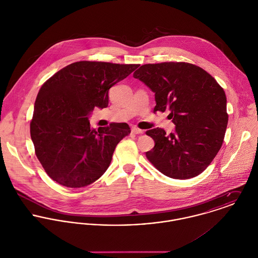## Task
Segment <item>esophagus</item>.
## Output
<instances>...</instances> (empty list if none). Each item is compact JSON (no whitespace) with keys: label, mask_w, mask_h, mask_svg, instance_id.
<instances>
[{"label":"esophagus","mask_w":258,"mask_h":258,"mask_svg":"<svg viewBox=\"0 0 258 258\" xmlns=\"http://www.w3.org/2000/svg\"><path fill=\"white\" fill-rule=\"evenodd\" d=\"M131 132H132L133 134H143V133H144L143 130H141V129L137 128V127H133V128L131 129Z\"/></svg>","instance_id":"34e87169"}]
</instances>
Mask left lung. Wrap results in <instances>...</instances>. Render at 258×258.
Here are the masks:
<instances>
[{"instance_id":"1","label":"left lung","mask_w":258,"mask_h":258,"mask_svg":"<svg viewBox=\"0 0 258 258\" xmlns=\"http://www.w3.org/2000/svg\"><path fill=\"white\" fill-rule=\"evenodd\" d=\"M155 93L154 112L170 111L176 125L167 135L162 128L146 132L155 146L148 160L167 177L185 180L203 173L220 151L226 130L225 93L206 71L187 62L141 66L133 74Z\"/></svg>"}]
</instances>
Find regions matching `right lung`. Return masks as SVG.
<instances>
[{
    "instance_id": "1",
    "label": "right lung",
    "mask_w": 258,
    "mask_h": 258,
    "mask_svg": "<svg viewBox=\"0 0 258 258\" xmlns=\"http://www.w3.org/2000/svg\"><path fill=\"white\" fill-rule=\"evenodd\" d=\"M139 64L74 62L47 79L37 93L31 137L39 163L50 179L82 187L108 169L117 144L131 130L127 123L90 128L94 107L108 106V91Z\"/></svg>"
}]
</instances>
